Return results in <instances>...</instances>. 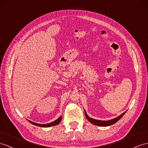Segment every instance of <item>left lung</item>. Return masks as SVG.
<instances>
[{
  "label": "left lung",
  "instance_id": "obj_1",
  "mask_svg": "<svg viewBox=\"0 0 148 148\" xmlns=\"http://www.w3.org/2000/svg\"><path fill=\"white\" fill-rule=\"evenodd\" d=\"M85 116H86V119H87V120L89 121L90 122H91L92 124L96 125H99V126H109V125H112V124L116 123V122H117L122 116H124V114L125 113V112H124L123 114H122L121 115H120V116H118L117 117L113 119L110 120V121H103L93 119L87 116V114H86L85 112Z\"/></svg>",
  "mask_w": 148,
  "mask_h": 148
}]
</instances>
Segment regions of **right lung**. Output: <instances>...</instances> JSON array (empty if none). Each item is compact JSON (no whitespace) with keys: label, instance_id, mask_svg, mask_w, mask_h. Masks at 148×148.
Masks as SVG:
<instances>
[{"label":"right lung","instance_id":"right-lung-1","mask_svg":"<svg viewBox=\"0 0 148 148\" xmlns=\"http://www.w3.org/2000/svg\"><path fill=\"white\" fill-rule=\"evenodd\" d=\"M62 117L61 116L58 119H56V121L51 122V123H48V124H37V123H34V122H32V121H29V122H31L32 124L35 125H37V126H39V127H51V126H54V125H58L61 122V121H62Z\"/></svg>","mask_w":148,"mask_h":148}]
</instances>
